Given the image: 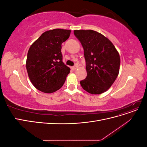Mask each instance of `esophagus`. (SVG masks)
I'll return each instance as SVG.
<instances>
[{"mask_svg":"<svg viewBox=\"0 0 147 147\" xmlns=\"http://www.w3.org/2000/svg\"><path fill=\"white\" fill-rule=\"evenodd\" d=\"M77 68H78V65H75V66L72 67V69L73 70H76Z\"/></svg>","mask_w":147,"mask_h":147,"instance_id":"1","label":"esophagus"}]
</instances>
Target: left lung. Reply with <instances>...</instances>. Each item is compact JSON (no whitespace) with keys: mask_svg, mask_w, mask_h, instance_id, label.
I'll return each mask as SVG.
<instances>
[{"mask_svg":"<svg viewBox=\"0 0 147 147\" xmlns=\"http://www.w3.org/2000/svg\"><path fill=\"white\" fill-rule=\"evenodd\" d=\"M84 50L86 78L80 82L83 90L92 94L107 91L117 78L119 55L113 44L104 35L92 30L74 31Z\"/></svg>","mask_w":147,"mask_h":147,"instance_id":"8db88e82","label":"left lung"}]
</instances>
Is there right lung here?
Instances as JSON below:
<instances>
[{
    "instance_id": "add662e5",
    "label": "right lung",
    "mask_w": 147,
    "mask_h": 147,
    "mask_svg": "<svg viewBox=\"0 0 147 147\" xmlns=\"http://www.w3.org/2000/svg\"><path fill=\"white\" fill-rule=\"evenodd\" d=\"M70 32L62 29L47 30L30 47L26 69L38 90L52 93L63 86L70 69L63 62L61 45L69 38Z\"/></svg>"
}]
</instances>
